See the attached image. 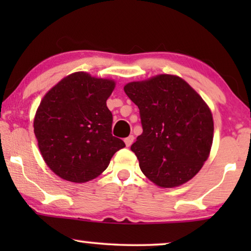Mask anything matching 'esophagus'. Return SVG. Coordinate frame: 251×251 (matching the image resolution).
<instances>
[{
  "instance_id": "esophagus-1",
  "label": "esophagus",
  "mask_w": 251,
  "mask_h": 251,
  "mask_svg": "<svg viewBox=\"0 0 251 251\" xmlns=\"http://www.w3.org/2000/svg\"><path fill=\"white\" fill-rule=\"evenodd\" d=\"M133 140H135V137H133L132 135H131V136H129V137H126V138L125 139V143H126V147L131 146V144L133 143Z\"/></svg>"
}]
</instances>
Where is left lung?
<instances>
[{
    "label": "left lung",
    "mask_w": 251,
    "mask_h": 251,
    "mask_svg": "<svg viewBox=\"0 0 251 251\" xmlns=\"http://www.w3.org/2000/svg\"><path fill=\"white\" fill-rule=\"evenodd\" d=\"M123 89L142 120L143 133L131 145L140 170L160 187L187 183L203 167L212 146L214 119L207 102L171 74L129 82Z\"/></svg>",
    "instance_id": "left-lung-1"
}]
</instances>
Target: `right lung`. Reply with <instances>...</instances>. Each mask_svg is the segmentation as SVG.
I'll return each instance as SVG.
<instances>
[{
	"label": "right lung",
	"mask_w": 251,
	"mask_h": 251,
	"mask_svg": "<svg viewBox=\"0 0 251 251\" xmlns=\"http://www.w3.org/2000/svg\"><path fill=\"white\" fill-rule=\"evenodd\" d=\"M114 88L112 78L75 72L41 100L34 116V133L44 162L61 179H95L126 146L112 135L113 116L106 105Z\"/></svg>",
	"instance_id": "add662e5"
}]
</instances>
